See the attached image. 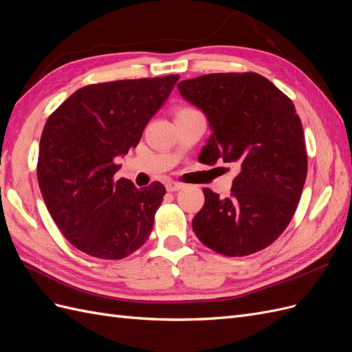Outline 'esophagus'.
Wrapping results in <instances>:
<instances>
[{
  "label": "esophagus",
  "mask_w": 352,
  "mask_h": 352,
  "mask_svg": "<svg viewBox=\"0 0 352 352\" xmlns=\"http://www.w3.org/2000/svg\"><path fill=\"white\" fill-rule=\"evenodd\" d=\"M185 185L184 184H179V182H173V180H170V182L166 184V189L168 190V192H177V190L184 189Z\"/></svg>",
  "instance_id": "obj_1"
}]
</instances>
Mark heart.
I'll use <instances>...</instances> for the list:
<instances>
[{"label": "heart", "instance_id": "heart-1", "mask_svg": "<svg viewBox=\"0 0 352 352\" xmlns=\"http://www.w3.org/2000/svg\"><path fill=\"white\" fill-rule=\"evenodd\" d=\"M188 111H194V110H192V109H180V110L177 111V114H179V113H188Z\"/></svg>", "mask_w": 352, "mask_h": 352}]
</instances>
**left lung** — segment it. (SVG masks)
<instances>
[{
  "instance_id": "1",
  "label": "left lung",
  "mask_w": 352,
  "mask_h": 352,
  "mask_svg": "<svg viewBox=\"0 0 352 352\" xmlns=\"http://www.w3.org/2000/svg\"><path fill=\"white\" fill-rule=\"evenodd\" d=\"M177 89L208 120L199 162L214 166L221 160L239 168L229 198L202 189L195 235L229 257L269 247L291 221L307 177L302 124L292 101L257 73L204 74Z\"/></svg>"
}]
</instances>
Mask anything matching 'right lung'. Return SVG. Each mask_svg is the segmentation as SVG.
<instances>
[{
	"label": "right lung",
	"mask_w": 352,
	"mask_h": 352,
	"mask_svg": "<svg viewBox=\"0 0 352 352\" xmlns=\"http://www.w3.org/2000/svg\"><path fill=\"white\" fill-rule=\"evenodd\" d=\"M177 74L88 85L52 113L42 131L38 184L65 238L92 257L120 260L150 236L166 188L138 189L116 173V160L172 92Z\"/></svg>",
	"instance_id": "obj_1"
}]
</instances>
